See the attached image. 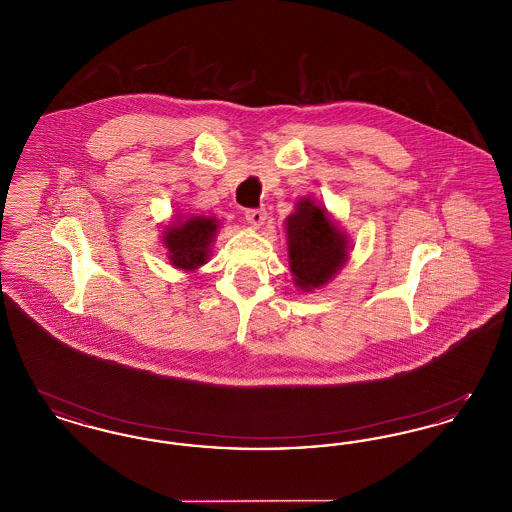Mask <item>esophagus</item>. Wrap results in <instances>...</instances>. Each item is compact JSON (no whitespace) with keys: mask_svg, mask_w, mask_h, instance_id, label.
I'll return each instance as SVG.
<instances>
[{"mask_svg":"<svg viewBox=\"0 0 512 512\" xmlns=\"http://www.w3.org/2000/svg\"><path fill=\"white\" fill-rule=\"evenodd\" d=\"M245 220L253 226V228H261L267 220V211L265 209H247L245 211Z\"/></svg>","mask_w":512,"mask_h":512,"instance_id":"obj_1","label":"esophagus"}]
</instances>
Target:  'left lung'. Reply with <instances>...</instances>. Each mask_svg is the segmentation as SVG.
I'll return each instance as SVG.
<instances>
[{
	"instance_id": "obj_1",
	"label": "left lung",
	"mask_w": 512,
	"mask_h": 512,
	"mask_svg": "<svg viewBox=\"0 0 512 512\" xmlns=\"http://www.w3.org/2000/svg\"><path fill=\"white\" fill-rule=\"evenodd\" d=\"M286 234L293 284L303 292L324 286L347 261L345 232L311 197L295 203V211L286 219Z\"/></svg>"
}]
</instances>
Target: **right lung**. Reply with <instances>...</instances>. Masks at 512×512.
<instances>
[{"mask_svg":"<svg viewBox=\"0 0 512 512\" xmlns=\"http://www.w3.org/2000/svg\"><path fill=\"white\" fill-rule=\"evenodd\" d=\"M219 220L213 217L184 215L163 230V245L169 251L172 267L194 272L207 263L215 242Z\"/></svg>","mask_w":512,"mask_h":512,"instance_id":"obj_1","label":"right lung"}]
</instances>
